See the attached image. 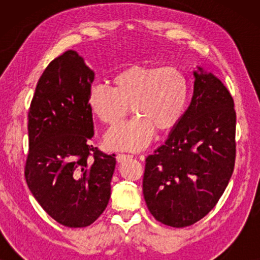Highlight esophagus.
I'll use <instances>...</instances> for the list:
<instances>
[{
	"label": "esophagus",
	"instance_id": "esophagus-1",
	"mask_svg": "<svg viewBox=\"0 0 260 260\" xmlns=\"http://www.w3.org/2000/svg\"><path fill=\"white\" fill-rule=\"evenodd\" d=\"M133 157V156L131 155H125V154H118L116 156V159H117V162L118 163H122L123 161H125V159H129V158H131Z\"/></svg>",
	"mask_w": 260,
	"mask_h": 260
}]
</instances>
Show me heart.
Masks as SVG:
<instances>
[{
	"instance_id": "obj_1",
	"label": "heart",
	"mask_w": 260,
	"mask_h": 260,
	"mask_svg": "<svg viewBox=\"0 0 260 260\" xmlns=\"http://www.w3.org/2000/svg\"><path fill=\"white\" fill-rule=\"evenodd\" d=\"M189 102V80L173 66L135 65L120 71L112 79V88L94 85L88 92V106L103 123L117 126L131 111L137 116L105 136L111 149L141 150L150 143L154 131L174 129Z\"/></svg>"
}]
</instances>
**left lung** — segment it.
Returning <instances> with one entry per match:
<instances>
[{
    "mask_svg": "<svg viewBox=\"0 0 260 260\" xmlns=\"http://www.w3.org/2000/svg\"><path fill=\"white\" fill-rule=\"evenodd\" d=\"M190 105L167 141L145 159L143 195L157 221L186 227L218 204L236 163V110L214 74L194 71Z\"/></svg>",
    "mask_w": 260,
    "mask_h": 260,
    "instance_id": "8db88e82",
    "label": "left lung"
}]
</instances>
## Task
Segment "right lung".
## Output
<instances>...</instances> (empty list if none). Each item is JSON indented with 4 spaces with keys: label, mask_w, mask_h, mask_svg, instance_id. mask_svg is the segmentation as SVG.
<instances>
[{
    "label": "right lung",
    "mask_w": 260,
    "mask_h": 260,
    "mask_svg": "<svg viewBox=\"0 0 260 260\" xmlns=\"http://www.w3.org/2000/svg\"><path fill=\"white\" fill-rule=\"evenodd\" d=\"M93 79V71L70 49L46 67L28 112V188L49 216L73 229L90 226L105 211L116 167L115 154L91 144Z\"/></svg>",
    "instance_id": "add662e5"
}]
</instances>
